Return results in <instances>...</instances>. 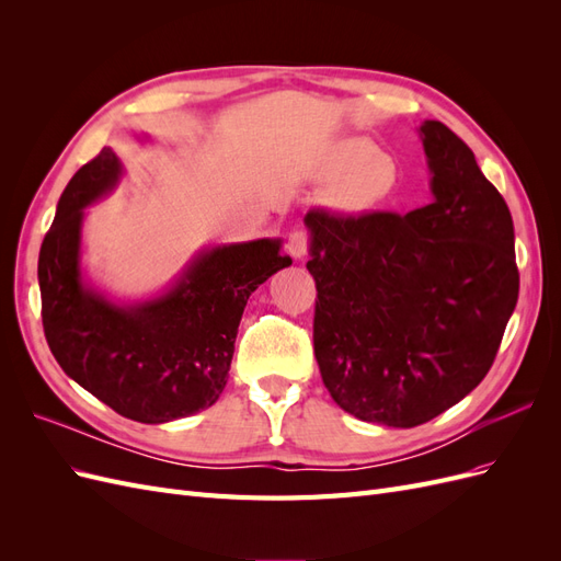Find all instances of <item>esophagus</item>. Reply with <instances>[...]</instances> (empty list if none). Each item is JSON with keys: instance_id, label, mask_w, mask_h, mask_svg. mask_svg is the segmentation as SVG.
Masks as SVG:
<instances>
[{"instance_id": "obj_1", "label": "esophagus", "mask_w": 561, "mask_h": 561, "mask_svg": "<svg viewBox=\"0 0 561 561\" xmlns=\"http://www.w3.org/2000/svg\"><path fill=\"white\" fill-rule=\"evenodd\" d=\"M287 252H290L293 260H304L309 252V236L304 231H293L290 239H287Z\"/></svg>"}]
</instances>
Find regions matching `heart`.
Segmentation results:
<instances>
[{"instance_id": "1", "label": "heart", "mask_w": 561, "mask_h": 561, "mask_svg": "<svg viewBox=\"0 0 561 561\" xmlns=\"http://www.w3.org/2000/svg\"><path fill=\"white\" fill-rule=\"evenodd\" d=\"M318 175L332 182V208L346 215H367L388 206L402 182L396 157L365 138L330 142L318 159Z\"/></svg>"}]
</instances>
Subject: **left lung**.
I'll return each mask as SVG.
<instances>
[{
  "instance_id": "8db88e82",
  "label": "left lung",
  "mask_w": 561,
  "mask_h": 561,
  "mask_svg": "<svg viewBox=\"0 0 561 561\" xmlns=\"http://www.w3.org/2000/svg\"><path fill=\"white\" fill-rule=\"evenodd\" d=\"M419 135L428 206L304 217L322 383L344 412L393 428L435 419L486 377L519 295L503 196L443 122Z\"/></svg>"
}]
</instances>
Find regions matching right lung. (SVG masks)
Segmentation results:
<instances>
[{
    "mask_svg": "<svg viewBox=\"0 0 561 561\" xmlns=\"http://www.w3.org/2000/svg\"><path fill=\"white\" fill-rule=\"evenodd\" d=\"M122 175L105 147L65 186L39 250L42 322L67 377L116 414L165 423L222 396L248 297L293 260L280 239L203 248L161 295L116 301L83 278L81 229Z\"/></svg>",
    "mask_w": 561,
    "mask_h": 561,
    "instance_id": "1",
    "label": "right lung"
}]
</instances>
